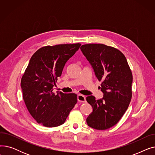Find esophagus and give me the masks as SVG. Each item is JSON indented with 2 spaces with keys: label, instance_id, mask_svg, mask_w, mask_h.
<instances>
[{
  "label": "esophagus",
  "instance_id": "obj_1",
  "mask_svg": "<svg viewBox=\"0 0 155 155\" xmlns=\"http://www.w3.org/2000/svg\"><path fill=\"white\" fill-rule=\"evenodd\" d=\"M77 100H78V102H86L85 96L79 94L77 96Z\"/></svg>",
  "mask_w": 155,
  "mask_h": 155
}]
</instances>
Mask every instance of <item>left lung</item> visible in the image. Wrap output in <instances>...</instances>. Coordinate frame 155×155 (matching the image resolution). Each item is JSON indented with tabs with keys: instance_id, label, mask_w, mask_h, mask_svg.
Segmentation results:
<instances>
[{
	"instance_id": "obj_1",
	"label": "left lung",
	"mask_w": 155,
	"mask_h": 155,
	"mask_svg": "<svg viewBox=\"0 0 155 155\" xmlns=\"http://www.w3.org/2000/svg\"><path fill=\"white\" fill-rule=\"evenodd\" d=\"M81 51L93 67L99 81H102V99L93 95L86 100L93 109L87 118L88 126L98 130L116 125L124 114L132 97L133 75L124 54L104 44H87Z\"/></svg>"
}]
</instances>
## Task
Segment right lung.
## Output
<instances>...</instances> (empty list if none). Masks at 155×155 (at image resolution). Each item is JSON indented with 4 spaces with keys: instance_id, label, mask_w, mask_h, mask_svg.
Masks as SVG:
<instances>
[{
    "instance_id": "right-lung-1",
    "label": "right lung",
    "mask_w": 155,
    "mask_h": 155,
    "mask_svg": "<svg viewBox=\"0 0 155 155\" xmlns=\"http://www.w3.org/2000/svg\"><path fill=\"white\" fill-rule=\"evenodd\" d=\"M81 44L46 46L31 56L22 77V97L31 116L38 123L53 127L63 124L77 102L75 94L53 92L58 77L67 61Z\"/></svg>"
}]
</instances>
